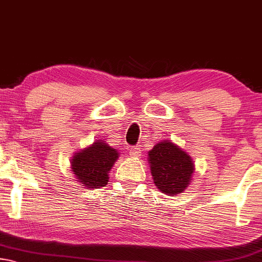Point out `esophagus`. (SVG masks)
<instances>
[{
    "label": "esophagus",
    "instance_id": "obj_1",
    "mask_svg": "<svg viewBox=\"0 0 262 262\" xmlns=\"http://www.w3.org/2000/svg\"><path fill=\"white\" fill-rule=\"evenodd\" d=\"M130 155L132 157H140V155H142V151H140L139 146L130 147Z\"/></svg>",
    "mask_w": 262,
    "mask_h": 262
}]
</instances>
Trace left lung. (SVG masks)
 <instances>
[{"mask_svg": "<svg viewBox=\"0 0 262 262\" xmlns=\"http://www.w3.org/2000/svg\"><path fill=\"white\" fill-rule=\"evenodd\" d=\"M148 163L156 186L167 195L186 190L194 172L191 156L170 140L160 142L148 151Z\"/></svg>", "mask_w": 262, "mask_h": 262, "instance_id": "8db88e82", "label": "left lung"}]
</instances>
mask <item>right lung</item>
Here are the masks:
<instances>
[{
    "label": "right lung",
    "mask_w": 262,
    "mask_h": 262,
    "mask_svg": "<svg viewBox=\"0 0 262 262\" xmlns=\"http://www.w3.org/2000/svg\"><path fill=\"white\" fill-rule=\"evenodd\" d=\"M118 151L103 140H97L91 146L75 154L71 168L77 182L86 190L105 186L108 171L118 158Z\"/></svg>",
    "instance_id": "1"
}]
</instances>
